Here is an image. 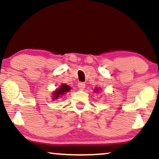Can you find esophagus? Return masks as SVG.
Returning a JSON list of instances; mask_svg holds the SVG:
<instances>
[{
  "instance_id": "34e87169",
  "label": "esophagus",
  "mask_w": 159,
  "mask_h": 159,
  "mask_svg": "<svg viewBox=\"0 0 159 159\" xmlns=\"http://www.w3.org/2000/svg\"><path fill=\"white\" fill-rule=\"evenodd\" d=\"M85 86H86V84L83 83V82H80V83L78 84V87L79 89H81V90L84 89Z\"/></svg>"
}]
</instances>
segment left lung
Returning <instances> with one entry per match:
<instances>
[{
	"label": "left lung",
	"instance_id": "left-lung-1",
	"mask_svg": "<svg viewBox=\"0 0 159 159\" xmlns=\"http://www.w3.org/2000/svg\"><path fill=\"white\" fill-rule=\"evenodd\" d=\"M99 91H98V89H95V92H98Z\"/></svg>",
	"mask_w": 159,
	"mask_h": 159
}]
</instances>
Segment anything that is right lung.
Here are the masks:
<instances>
[{"label": "right lung", "instance_id": "obj_1", "mask_svg": "<svg viewBox=\"0 0 159 159\" xmlns=\"http://www.w3.org/2000/svg\"><path fill=\"white\" fill-rule=\"evenodd\" d=\"M70 90V87L69 86H67L65 84H62L57 89L53 92V99L54 100V99L61 98V97L66 94V93L68 92Z\"/></svg>", "mask_w": 159, "mask_h": 159}]
</instances>
